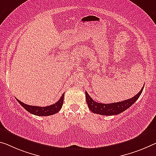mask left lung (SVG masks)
I'll return each instance as SVG.
<instances>
[{
    "label": "left lung",
    "mask_w": 156,
    "mask_h": 156,
    "mask_svg": "<svg viewBox=\"0 0 156 156\" xmlns=\"http://www.w3.org/2000/svg\"><path fill=\"white\" fill-rule=\"evenodd\" d=\"M144 86L142 89L137 94L130 99L124 100V101L110 103V104H102V103L97 102L93 100L88 93L86 91V100L88 108L93 113L98 114L100 115H105V116H112V115H117L121 112H123L130 107L136 100L140 98V95L142 94Z\"/></svg>",
    "instance_id": "1"
}]
</instances>
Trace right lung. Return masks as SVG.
Returning <instances> with one entry per match:
<instances>
[{
    "mask_svg": "<svg viewBox=\"0 0 156 156\" xmlns=\"http://www.w3.org/2000/svg\"><path fill=\"white\" fill-rule=\"evenodd\" d=\"M64 93L62 95V96L61 97V98H60L58 102H56L54 105H49V106H47V107L31 106V105L24 104V103L21 102L20 100H19L18 99H16V100H17L19 103H20L23 108H24L26 110H27L28 112H30V114L36 115V116H50V115L55 114L60 111V109H61V107L63 106V104Z\"/></svg>",
    "mask_w": 156,
    "mask_h": 156,
    "instance_id": "add662e5",
    "label": "right lung"
}]
</instances>
